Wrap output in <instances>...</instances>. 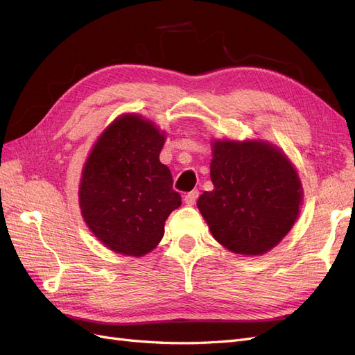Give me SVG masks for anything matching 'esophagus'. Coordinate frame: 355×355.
<instances>
[{
  "instance_id": "obj_1",
  "label": "esophagus",
  "mask_w": 355,
  "mask_h": 355,
  "mask_svg": "<svg viewBox=\"0 0 355 355\" xmlns=\"http://www.w3.org/2000/svg\"><path fill=\"white\" fill-rule=\"evenodd\" d=\"M198 196H200L198 189H194V191L188 192V194L185 196V202L188 204V206H194L196 201H197V198H198Z\"/></svg>"
}]
</instances>
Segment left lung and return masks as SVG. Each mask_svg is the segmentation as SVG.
I'll return each instance as SVG.
<instances>
[{
    "label": "left lung",
    "instance_id": "obj_1",
    "mask_svg": "<svg viewBox=\"0 0 355 355\" xmlns=\"http://www.w3.org/2000/svg\"><path fill=\"white\" fill-rule=\"evenodd\" d=\"M210 178L197 206L222 245L240 254L271 250L293 227L302 185L287 157L263 142L216 141Z\"/></svg>",
    "mask_w": 355,
    "mask_h": 355
}]
</instances>
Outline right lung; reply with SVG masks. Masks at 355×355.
Masks as SVG:
<instances>
[{
    "label": "right lung",
    "mask_w": 355,
    "mask_h": 355,
    "mask_svg": "<svg viewBox=\"0 0 355 355\" xmlns=\"http://www.w3.org/2000/svg\"><path fill=\"white\" fill-rule=\"evenodd\" d=\"M164 135L137 115L115 120L96 142L83 170L80 207L90 231L108 249L144 256L164 235L168 214L182 204L159 161Z\"/></svg>",
    "instance_id": "add662e5"
}]
</instances>
